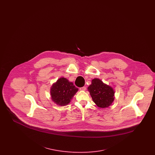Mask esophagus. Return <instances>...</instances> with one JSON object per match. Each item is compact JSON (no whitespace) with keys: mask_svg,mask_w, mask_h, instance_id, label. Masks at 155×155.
Segmentation results:
<instances>
[{"mask_svg":"<svg viewBox=\"0 0 155 155\" xmlns=\"http://www.w3.org/2000/svg\"><path fill=\"white\" fill-rule=\"evenodd\" d=\"M86 87H81L80 88V91H85L86 90Z\"/></svg>","mask_w":155,"mask_h":155,"instance_id":"1","label":"esophagus"}]
</instances>
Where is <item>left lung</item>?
<instances>
[{
    "label": "left lung",
    "instance_id": "8db88e82",
    "mask_svg": "<svg viewBox=\"0 0 155 155\" xmlns=\"http://www.w3.org/2000/svg\"><path fill=\"white\" fill-rule=\"evenodd\" d=\"M88 91L94 102L100 108L110 106L114 100L115 92L113 88L99 78L92 80Z\"/></svg>",
    "mask_w": 155,
    "mask_h": 155
}]
</instances>
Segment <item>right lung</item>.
Returning <instances> with one entry per match:
<instances>
[{"mask_svg":"<svg viewBox=\"0 0 155 155\" xmlns=\"http://www.w3.org/2000/svg\"><path fill=\"white\" fill-rule=\"evenodd\" d=\"M78 91L72 82L66 78L61 77L53 84L51 88L52 101L59 106H66L70 103Z\"/></svg>","mask_w":155,"mask_h":155,"instance_id":"obj_1","label":"right lung"}]
</instances>
